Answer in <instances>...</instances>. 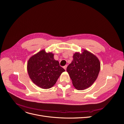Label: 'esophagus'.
<instances>
[{
    "instance_id": "obj_1",
    "label": "esophagus",
    "mask_w": 124,
    "mask_h": 124,
    "mask_svg": "<svg viewBox=\"0 0 124 124\" xmlns=\"http://www.w3.org/2000/svg\"><path fill=\"white\" fill-rule=\"evenodd\" d=\"M66 68H67V65H65V66H63V69L66 70Z\"/></svg>"
}]
</instances>
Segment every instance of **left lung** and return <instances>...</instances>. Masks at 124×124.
Instances as JSON below:
<instances>
[{"label": "left lung", "instance_id": "8db88e82", "mask_svg": "<svg viewBox=\"0 0 124 124\" xmlns=\"http://www.w3.org/2000/svg\"><path fill=\"white\" fill-rule=\"evenodd\" d=\"M100 70V62L97 57L91 52L83 49L81 53L73 54V60L66 69L77 90L86 89L96 80Z\"/></svg>", "mask_w": 124, "mask_h": 124}]
</instances>
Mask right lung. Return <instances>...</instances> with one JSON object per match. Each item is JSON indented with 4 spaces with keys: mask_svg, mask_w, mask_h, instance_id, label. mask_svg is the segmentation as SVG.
Segmentation results:
<instances>
[{
    "mask_svg": "<svg viewBox=\"0 0 124 124\" xmlns=\"http://www.w3.org/2000/svg\"><path fill=\"white\" fill-rule=\"evenodd\" d=\"M54 54L42 50L32 55L27 62V71L32 82L43 89H49L55 84L65 70L60 66Z\"/></svg>",
    "mask_w": 124,
    "mask_h": 124,
    "instance_id": "add662e5",
    "label": "right lung"
}]
</instances>
